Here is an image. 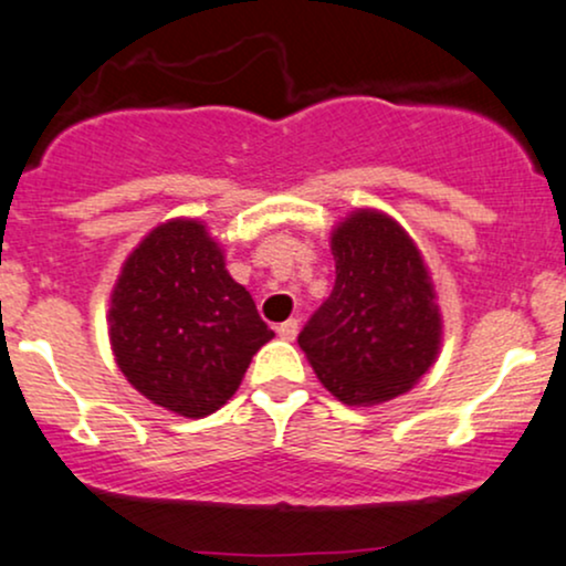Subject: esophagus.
I'll return each mask as SVG.
<instances>
[{
	"label": "esophagus",
	"instance_id": "esophagus-1",
	"mask_svg": "<svg viewBox=\"0 0 566 566\" xmlns=\"http://www.w3.org/2000/svg\"><path fill=\"white\" fill-rule=\"evenodd\" d=\"M276 335L282 337V340H295V335H297V319H287V322L276 324Z\"/></svg>",
	"mask_w": 566,
	"mask_h": 566
}]
</instances>
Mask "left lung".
<instances>
[{"label": "left lung", "mask_w": 566, "mask_h": 566, "mask_svg": "<svg viewBox=\"0 0 566 566\" xmlns=\"http://www.w3.org/2000/svg\"><path fill=\"white\" fill-rule=\"evenodd\" d=\"M335 287L297 335L329 394L380 405L433 365L441 322L418 247L380 212L359 210L333 233Z\"/></svg>", "instance_id": "obj_1"}]
</instances>
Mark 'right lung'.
<instances>
[{"label": "right lung", "instance_id": "add662e5", "mask_svg": "<svg viewBox=\"0 0 566 566\" xmlns=\"http://www.w3.org/2000/svg\"><path fill=\"white\" fill-rule=\"evenodd\" d=\"M108 324L125 378L186 418L223 407L274 337L197 220H170L143 239L116 282Z\"/></svg>", "mask_w": 566, "mask_h": 566}]
</instances>
